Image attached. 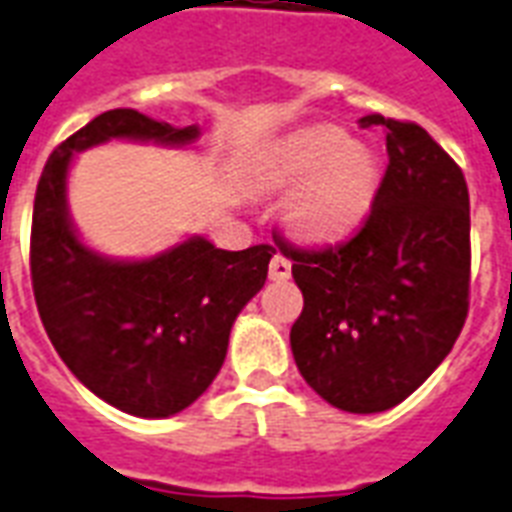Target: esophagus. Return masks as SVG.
I'll return each instance as SVG.
<instances>
[{
    "mask_svg": "<svg viewBox=\"0 0 512 512\" xmlns=\"http://www.w3.org/2000/svg\"><path fill=\"white\" fill-rule=\"evenodd\" d=\"M290 268H293V263H290L285 255H279V252H276V255L271 257L268 276H271L274 282H285V279H290Z\"/></svg>",
    "mask_w": 512,
    "mask_h": 512,
    "instance_id": "obj_1",
    "label": "esophagus"
}]
</instances>
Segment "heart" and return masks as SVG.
Here are the masks:
<instances>
[{
	"label": "heart",
	"mask_w": 512,
	"mask_h": 512,
	"mask_svg": "<svg viewBox=\"0 0 512 512\" xmlns=\"http://www.w3.org/2000/svg\"><path fill=\"white\" fill-rule=\"evenodd\" d=\"M285 219L306 241H336L369 217L380 189V165L372 151L352 143L339 127H309L271 154L260 170L266 189H290Z\"/></svg>",
	"instance_id": "1"
}]
</instances>
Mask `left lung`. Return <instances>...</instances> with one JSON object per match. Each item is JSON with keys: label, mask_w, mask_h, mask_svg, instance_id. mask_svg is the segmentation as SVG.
I'll return each instance as SVG.
<instances>
[{"label": "left lung", "mask_w": 512, "mask_h": 512, "mask_svg": "<svg viewBox=\"0 0 512 512\" xmlns=\"http://www.w3.org/2000/svg\"><path fill=\"white\" fill-rule=\"evenodd\" d=\"M388 168L361 227L333 246H298L304 309L290 331L298 372L344 412H382L418 391L453 350L469 312V192L448 151L415 121L369 113Z\"/></svg>", "instance_id": "1"}]
</instances>
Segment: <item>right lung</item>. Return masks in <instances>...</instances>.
Instances as JSON below:
<instances>
[{"mask_svg":"<svg viewBox=\"0 0 512 512\" xmlns=\"http://www.w3.org/2000/svg\"><path fill=\"white\" fill-rule=\"evenodd\" d=\"M111 138L189 143L198 127L116 108L56 146L34 192V301L59 358L94 396L127 415L168 418L214 382L230 328L266 285L276 249L227 252L198 236L138 263L94 255L70 225L64 181L75 151Z\"/></svg>","mask_w":512,"mask_h":512,"instance_id":"right-lung-1","label":"right lung"}]
</instances>
